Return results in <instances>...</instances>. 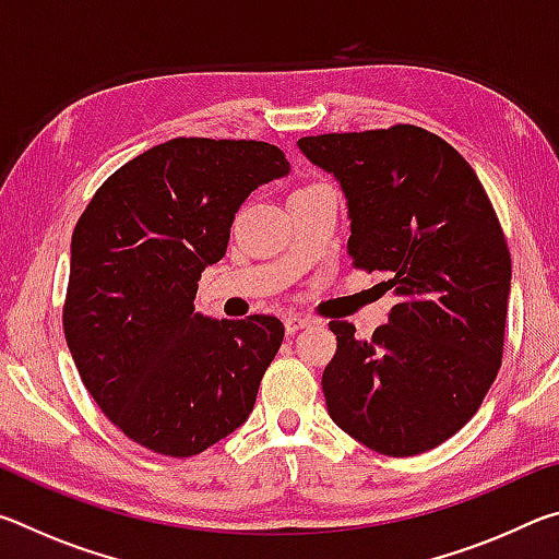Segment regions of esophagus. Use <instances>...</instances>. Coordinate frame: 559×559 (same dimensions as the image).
Returning a JSON list of instances; mask_svg holds the SVG:
<instances>
[{"label": "esophagus", "mask_w": 559, "mask_h": 559, "mask_svg": "<svg viewBox=\"0 0 559 559\" xmlns=\"http://www.w3.org/2000/svg\"><path fill=\"white\" fill-rule=\"evenodd\" d=\"M313 323H316L313 318H310V316H302V313H288L286 318H283V325H286V333H288V335L298 333V330L308 328V325H313Z\"/></svg>", "instance_id": "obj_1"}]
</instances>
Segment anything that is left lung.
I'll return each instance as SVG.
<instances>
[{"label": "left lung", "instance_id": "1", "mask_svg": "<svg viewBox=\"0 0 559 559\" xmlns=\"http://www.w3.org/2000/svg\"><path fill=\"white\" fill-rule=\"evenodd\" d=\"M298 147L343 185L353 266L390 273L382 283L396 296L370 340L330 323L328 414L384 456L439 447L478 412L503 362L510 251L493 204L459 150L424 128L325 132Z\"/></svg>", "mask_w": 559, "mask_h": 559}]
</instances>
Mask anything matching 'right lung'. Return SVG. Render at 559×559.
<instances>
[{
    "label": "right lung",
    "mask_w": 559,
    "mask_h": 559,
    "mask_svg": "<svg viewBox=\"0 0 559 559\" xmlns=\"http://www.w3.org/2000/svg\"><path fill=\"white\" fill-rule=\"evenodd\" d=\"M288 169L261 140L175 138L116 169L75 224L66 343L103 414L140 447L197 456L257 404L283 323L210 320L194 296L246 197Z\"/></svg>",
    "instance_id": "obj_1"
}]
</instances>
